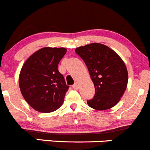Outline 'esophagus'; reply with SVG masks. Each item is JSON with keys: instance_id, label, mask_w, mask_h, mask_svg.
Listing matches in <instances>:
<instances>
[{"instance_id": "obj_1", "label": "esophagus", "mask_w": 150, "mask_h": 150, "mask_svg": "<svg viewBox=\"0 0 150 150\" xmlns=\"http://www.w3.org/2000/svg\"><path fill=\"white\" fill-rule=\"evenodd\" d=\"M72 87H73V88H74V89H75V90H76V89H78V87H79L78 83H77V82H76L75 84H74L73 86H72Z\"/></svg>"}]
</instances>
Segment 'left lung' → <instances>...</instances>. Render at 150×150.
<instances>
[{
  "label": "left lung",
  "mask_w": 150,
  "mask_h": 150,
  "mask_svg": "<svg viewBox=\"0 0 150 150\" xmlns=\"http://www.w3.org/2000/svg\"><path fill=\"white\" fill-rule=\"evenodd\" d=\"M84 60L95 86V96L87 100L90 107L106 110L120 100L127 85L125 63L114 50L104 44L92 43L75 50Z\"/></svg>",
  "instance_id": "8db88e82"
}]
</instances>
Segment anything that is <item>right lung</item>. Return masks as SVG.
I'll return each instance as SVG.
<instances>
[{"instance_id":"obj_1","label":"right lung","mask_w":150,"mask_h":150,"mask_svg":"<svg viewBox=\"0 0 150 150\" xmlns=\"http://www.w3.org/2000/svg\"><path fill=\"white\" fill-rule=\"evenodd\" d=\"M66 48L44 47L30 56L19 76L20 91L35 110L50 113L60 107L69 87L57 69Z\"/></svg>"}]
</instances>
